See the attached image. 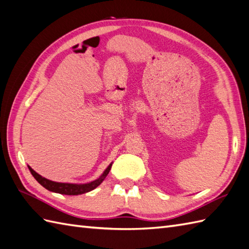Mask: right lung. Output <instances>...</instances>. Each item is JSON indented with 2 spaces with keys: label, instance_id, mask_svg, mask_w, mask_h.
Here are the masks:
<instances>
[{
  "label": "right lung",
  "instance_id": "add662e5",
  "mask_svg": "<svg viewBox=\"0 0 249 249\" xmlns=\"http://www.w3.org/2000/svg\"><path fill=\"white\" fill-rule=\"evenodd\" d=\"M111 167H112V163L106 169L104 174H102L98 179L90 181V183H89V184H83V185L56 183V181H53V180H50L45 178H42L40 174L34 171L29 166H28V169H29L30 173L33 174V177L36 178V180H37L39 184L43 186L45 189L53 191V192H56V193H61V195H66V196H78V195H82V193H87V192L92 191L93 189H95L96 187H98L102 183V180L106 178L108 172H110Z\"/></svg>",
  "mask_w": 249,
  "mask_h": 249
}]
</instances>
